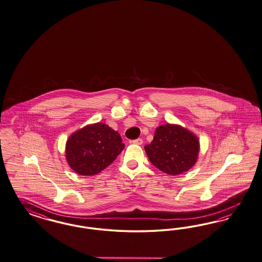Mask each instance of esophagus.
Wrapping results in <instances>:
<instances>
[{
  "label": "esophagus",
  "mask_w": 262,
  "mask_h": 262,
  "mask_svg": "<svg viewBox=\"0 0 262 262\" xmlns=\"http://www.w3.org/2000/svg\"><path fill=\"white\" fill-rule=\"evenodd\" d=\"M132 143H134V144L136 145H142V143H143V140H142V138H137L136 140H133V141H132Z\"/></svg>",
  "instance_id": "1"
}]
</instances>
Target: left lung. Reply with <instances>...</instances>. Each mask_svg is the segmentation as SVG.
Returning a JSON list of instances; mask_svg holds the SVG:
<instances>
[{"label":"left lung","mask_w":262,"mask_h":262,"mask_svg":"<svg viewBox=\"0 0 262 262\" xmlns=\"http://www.w3.org/2000/svg\"><path fill=\"white\" fill-rule=\"evenodd\" d=\"M150 162L161 171L179 175L190 169L199 158V138L183 126H158L153 141L144 147Z\"/></svg>","instance_id":"1"}]
</instances>
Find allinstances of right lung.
Returning a JSON list of instances; mask_svg holds the SVG:
<instances>
[{
    "mask_svg": "<svg viewBox=\"0 0 262 262\" xmlns=\"http://www.w3.org/2000/svg\"><path fill=\"white\" fill-rule=\"evenodd\" d=\"M125 148L121 136L104 123H96L73 133L66 144L67 161L83 176L98 174L114 162Z\"/></svg>",
    "mask_w": 262,
    "mask_h": 262,
    "instance_id": "add662e5",
    "label": "right lung"
}]
</instances>
